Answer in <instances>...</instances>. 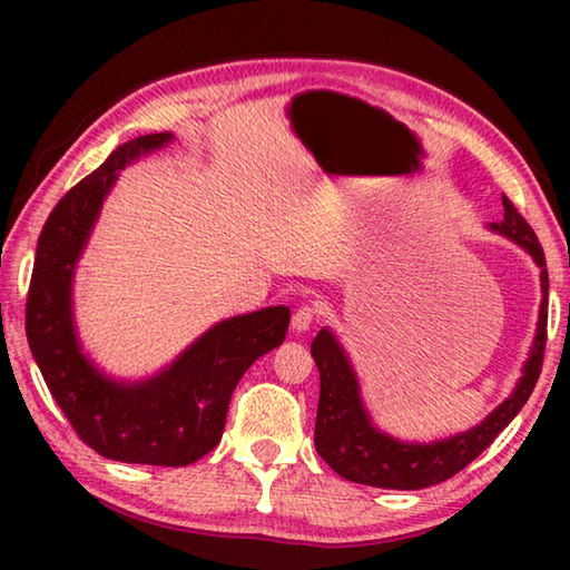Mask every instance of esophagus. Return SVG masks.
Listing matches in <instances>:
<instances>
[{
	"label": "esophagus",
	"instance_id": "1",
	"mask_svg": "<svg viewBox=\"0 0 570 570\" xmlns=\"http://www.w3.org/2000/svg\"><path fill=\"white\" fill-rule=\"evenodd\" d=\"M316 314H320V308H316V304L314 302H306V304H302L294 312L292 326H294L296 332H306L308 326H312V322L316 320Z\"/></svg>",
	"mask_w": 570,
	"mask_h": 570
}]
</instances>
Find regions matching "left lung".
<instances>
[{"instance_id": "1", "label": "left lung", "mask_w": 570, "mask_h": 570, "mask_svg": "<svg viewBox=\"0 0 570 570\" xmlns=\"http://www.w3.org/2000/svg\"><path fill=\"white\" fill-rule=\"evenodd\" d=\"M503 224L493 228L498 234L513 238L518 246H523L535 258V264L540 266V288H543L533 352L528 356L523 377H520L515 392L495 412H490L478 428L462 432V435L432 442V445H414V442L407 445V442L394 440L372 428L362 407L356 377L350 362H346L342 346L336 344L332 332L322 330L312 342V356L316 366H320L322 380L314 445L336 475L352 482H362V485L390 490H420L438 485V482L458 475L482 450L493 445V440L508 428L510 420L528 402L530 392L535 390L540 370H543L548 340L546 254L533 228L518 214V208L508 196H503Z\"/></svg>"}]
</instances>
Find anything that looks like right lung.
I'll list each match as a JSON object with an SVG mask.
<instances>
[{"label": "right lung", "instance_id": "obj_1", "mask_svg": "<svg viewBox=\"0 0 570 570\" xmlns=\"http://www.w3.org/2000/svg\"><path fill=\"white\" fill-rule=\"evenodd\" d=\"M170 138V132H153L122 142L65 193L37 240L24 316L37 366L77 438L102 458L158 468L190 465L218 445L238 380L284 342L292 320L286 306H268L220 322L142 384L105 380L80 354L70 308L77 256L118 170Z\"/></svg>", "mask_w": 570, "mask_h": 570}]
</instances>
